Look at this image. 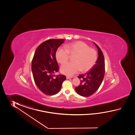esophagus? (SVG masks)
Masks as SVG:
<instances>
[{
    "mask_svg": "<svg viewBox=\"0 0 135 135\" xmlns=\"http://www.w3.org/2000/svg\"><path fill=\"white\" fill-rule=\"evenodd\" d=\"M66 79H70V78H72V77H70V76H66Z\"/></svg>",
    "mask_w": 135,
    "mask_h": 135,
    "instance_id": "obj_1",
    "label": "esophagus"
}]
</instances>
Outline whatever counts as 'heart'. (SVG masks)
I'll return each instance as SVG.
<instances>
[{
	"label": "heart",
	"mask_w": 135,
	"mask_h": 135,
	"mask_svg": "<svg viewBox=\"0 0 135 135\" xmlns=\"http://www.w3.org/2000/svg\"><path fill=\"white\" fill-rule=\"evenodd\" d=\"M69 55H74L72 61L63 64L61 67V71L64 74L72 75L78 72L88 71L95 65L98 58L97 52L95 49L82 41L67 44L65 48L59 47L56 52L58 62L64 64L69 60Z\"/></svg>",
	"instance_id": "heart-1"
}]
</instances>
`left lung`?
I'll return each mask as SVG.
<instances>
[{
	"instance_id": "left-lung-1",
	"label": "left lung",
	"mask_w": 135,
	"mask_h": 135,
	"mask_svg": "<svg viewBox=\"0 0 135 135\" xmlns=\"http://www.w3.org/2000/svg\"><path fill=\"white\" fill-rule=\"evenodd\" d=\"M98 49V60L96 64L91 70L85 74L78 76L80 79V84L75 87L76 92L81 96L87 97L94 94L100 86L105 74V59L100 48L94 43Z\"/></svg>"
}]
</instances>
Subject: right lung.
<instances>
[{
  "label": "right lung",
  "mask_w": 135,
  "mask_h": 135,
  "mask_svg": "<svg viewBox=\"0 0 135 135\" xmlns=\"http://www.w3.org/2000/svg\"><path fill=\"white\" fill-rule=\"evenodd\" d=\"M64 39H50L41 43L35 52L31 69L35 83L44 94L55 95L60 90L66 77L54 75L59 70L55 54Z\"/></svg>",
  "instance_id": "add662e5"
}]
</instances>
